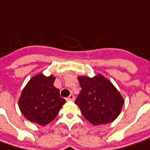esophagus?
Masks as SVG:
<instances>
[{
    "mask_svg": "<svg viewBox=\"0 0 150 150\" xmlns=\"http://www.w3.org/2000/svg\"><path fill=\"white\" fill-rule=\"evenodd\" d=\"M67 101H74L75 100V96H74L73 94H71L70 96L67 98Z\"/></svg>",
    "mask_w": 150,
    "mask_h": 150,
    "instance_id": "34e87169",
    "label": "esophagus"
}]
</instances>
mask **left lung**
<instances>
[{
  "label": "left lung",
  "instance_id": "left-lung-1",
  "mask_svg": "<svg viewBox=\"0 0 150 150\" xmlns=\"http://www.w3.org/2000/svg\"><path fill=\"white\" fill-rule=\"evenodd\" d=\"M81 91L75 100L86 120L93 126L113 122L122 112L124 98L113 83L101 74L77 77Z\"/></svg>",
  "mask_w": 150,
  "mask_h": 150
}]
</instances>
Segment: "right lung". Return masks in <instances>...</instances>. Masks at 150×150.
Instances as JSON below:
<instances>
[{"instance_id": "right-lung-1", "label": "right lung", "mask_w": 150, "mask_h": 150, "mask_svg": "<svg viewBox=\"0 0 150 150\" xmlns=\"http://www.w3.org/2000/svg\"><path fill=\"white\" fill-rule=\"evenodd\" d=\"M56 76L37 74L28 80L19 98V108L24 117L40 126L53 121L66 100L54 86Z\"/></svg>"}]
</instances>
